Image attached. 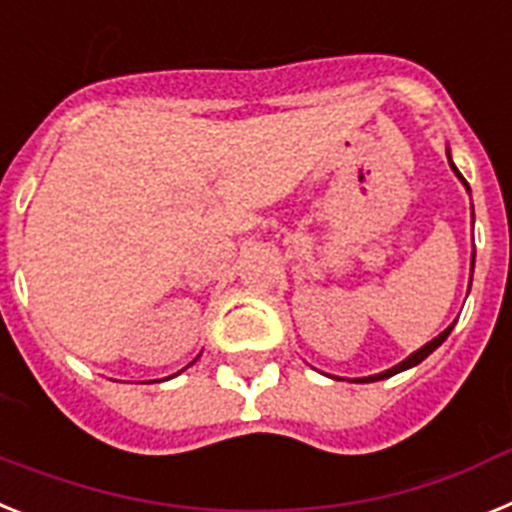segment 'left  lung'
Here are the masks:
<instances>
[{
    "instance_id": "obj_1",
    "label": "left lung",
    "mask_w": 512,
    "mask_h": 512,
    "mask_svg": "<svg viewBox=\"0 0 512 512\" xmlns=\"http://www.w3.org/2000/svg\"><path fill=\"white\" fill-rule=\"evenodd\" d=\"M446 154H448V164H451V170L456 172V177H459V180L464 182V188L469 190V182L464 180V175H461V172L456 170V164L451 162V149H446ZM471 226H474V208H471ZM471 273H474V252H471ZM451 330H453V324H451V327H446V330H443L438 337H433V340H430V342H425V345H422L420 350H415V353H412V355H407V358H404L402 363H397V366L386 368V371H381V373H373V376H363V379H350V381H355V384H368V381L389 379V376H394V373H402V371H407V368L417 366V363L425 361V358H428V355L433 353L435 348H441L443 342H446V337L451 335ZM332 379H335V376H332Z\"/></svg>"
}]
</instances>
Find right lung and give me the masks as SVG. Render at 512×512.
I'll list each match as a JSON object with an SVG mask.
<instances>
[{
  "label": "right lung",
  "instance_id": "add662e5",
  "mask_svg": "<svg viewBox=\"0 0 512 512\" xmlns=\"http://www.w3.org/2000/svg\"><path fill=\"white\" fill-rule=\"evenodd\" d=\"M193 363H195V361H193ZM193 363H190V366H193Z\"/></svg>",
  "mask_w": 512,
  "mask_h": 512
}]
</instances>
